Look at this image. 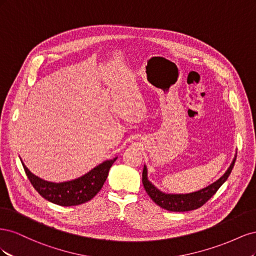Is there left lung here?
Instances as JSON below:
<instances>
[{"label":"left lung","instance_id":"1","mask_svg":"<svg viewBox=\"0 0 256 256\" xmlns=\"http://www.w3.org/2000/svg\"><path fill=\"white\" fill-rule=\"evenodd\" d=\"M236 161V156L233 159L228 171L221 176L218 180L214 184H209L208 187L200 189L198 191L187 193V194H171V193H164L157 189L148 180L147 178V168L144 166L143 173H142V182L145 188V191L150 198L156 203L158 206L166 209L168 212H190L194 209L203 206L207 200L210 198L214 193L218 191L221 186L226 182L232 170L234 168Z\"/></svg>","mask_w":256,"mask_h":256}]
</instances>
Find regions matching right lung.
<instances>
[{
    "label": "right lung",
    "instance_id": "add662e5",
    "mask_svg": "<svg viewBox=\"0 0 256 256\" xmlns=\"http://www.w3.org/2000/svg\"><path fill=\"white\" fill-rule=\"evenodd\" d=\"M118 159L106 160L94 168L88 173L74 180L51 182L34 175L22 162L23 168L35 190L49 202L60 206H76L88 202L102 190L109 174L110 168Z\"/></svg>",
    "mask_w": 256,
    "mask_h": 256
}]
</instances>
